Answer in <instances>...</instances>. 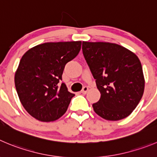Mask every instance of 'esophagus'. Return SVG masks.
I'll use <instances>...</instances> for the list:
<instances>
[{
	"label": "esophagus",
	"mask_w": 157,
	"mask_h": 157,
	"mask_svg": "<svg viewBox=\"0 0 157 157\" xmlns=\"http://www.w3.org/2000/svg\"><path fill=\"white\" fill-rule=\"evenodd\" d=\"M87 90H88V87H83V89H82L81 90V93L82 94H86L87 92Z\"/></svg>",
	"instance_id": "esophagus-1"
}]
</instances>
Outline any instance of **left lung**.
I'll return each instance as SVG.
<instances>
[{
	"label": "left lung",
	"instance_id": "left-lung-1",
	"mask_svg": "<svg viewBox=\"0 0 157 157\" xmlns=\"http://www.w3.org/2000/svg\"><path fill=\"white\" fill-rule=\"evenodd\" d=\"M82 50L101 98L93 104L95 113L109 121L128 117L140 103L145 79L138 56L110 42H83Z\"/></svg>",
	"mask_w": 157,
	"mask_h": 157
}]
</instances>
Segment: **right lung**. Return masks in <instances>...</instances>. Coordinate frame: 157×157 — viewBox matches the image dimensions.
Instances as JSON below:
<instances>
[{
  "instance_id": "right-lung-1",
  "label": "right lung",
  "mask_w": 157,
  "mask_h": 157,
  "mask_svg": "<svg viewBox=\"0 0 157 157\" xmlns=\"http://www.w3.org/2000/svg\"><path fill=\"white\" fill-rule=\"evenodd\" d=\"M80 41L45 42L21 57L14 75L16 90L28 113L41 121H53L65 114L74 94L62 80L65 65L75 58Z\"/></svg>"
}]
</instances>
